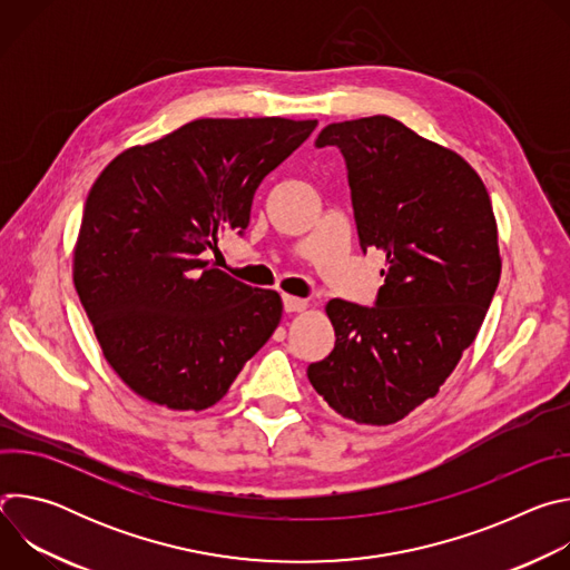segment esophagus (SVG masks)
Segmentation results:
<instances>
[{
    "label": "esophagus",
    "instance_id": "1",
    "mask_svg": "<svg viewBox=\"0 0 570 570\" xmlns=\"http://www.w3.org/2000/svg\"><path fill=\"white\" fill-rule=\"evenodd\" d=\"M306 306H308L306 299L293 297V295H284V311H286V313H299V311H304Z\"/></svg>",
    "mask_w": 570,
    "mask_h": 570
}]
</instances>
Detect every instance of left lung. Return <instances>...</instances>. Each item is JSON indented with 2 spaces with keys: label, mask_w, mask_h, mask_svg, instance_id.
<instances>
[{
  "label": "left lung",
  "mask_w": 570,
  "mask_h": 570,
  "mask_svg": "<svg viewBox=\"0 0 570 570\" xmlns=\"http://www.w3.org/2000/svg\"><path fill=\"white\" fill-rule=\"evenodd\" d=\"M315 146L341 148L361 248L385 255V282L374 306L330 299L336 345L306 374L338 415L387 426L438 394L490 308L492 200L464 157L385 115L330 124Z\"/></svg>",
  "instance_id": "1"
}]
</instances>
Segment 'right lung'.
Returning a JSON list of instances; mask_svg holds the SVG:
<instances>
[{
	"instance_id": "1",
	"label": "right lung",
	"mask_w": 570,
	"mask_h": 570,
	"mask_svg": "<svg viewBox=\"0 0 570 570\" xmlns=\"http://www.w3.org/2000/svg\"><path fill=\"white\" fill-rule=\"evenodd\" d=\"M315 126L196 119L126 148L92 185L73 286L106 361L141 399L209 409L277 330L279 293L229 277L205 253L248 227L257 187Z\"/></svg>"
}]
</instances>
